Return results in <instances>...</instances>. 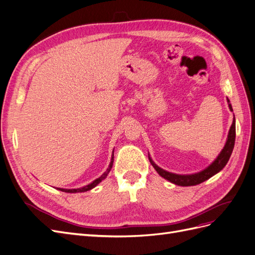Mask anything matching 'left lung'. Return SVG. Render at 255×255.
Instances as JSON below:
<instances>
[{
  "mask_svg": "<svg viewBox=\"0 0 255 255\" xmlns=\"http://www.w3.org/2000/svg\"><path fill=\"white\" fill-rule=\"evenodd\" d=\"M228 102H229V107H230V111L233 112L232 109V105L230 104V101L228 99ZM236 130H235V118L233 120L232 126L230 128L229 130V135H228V139L227 142L223 146L222 151L220 152V154L218 155V157L216 158L213 163L208 166L207 168H205L204 170L200 171L198 173L195 174H175V173H171V172H168L164 169L159 168L154 161L151 159V157L149 156L150 159V163L152 164V166L154 167V169L157 171V173L163 176L164 179L168 180L169 182H171L175 185H179V186H194V185H198L200 183H202L206 180L210 179L213 175H215L216 173H218L221 169L225 168V166L227 165V163L230 159L231 154H232V151L234 149V143H235V134Z\"/></svg>",
  "mask_w": 255,
  "mask_h": 255,
  "instance_id": "8db88e82",
  "label": "left lung"
}]
</instances>
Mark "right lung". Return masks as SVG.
I'll return each instance as SVG.
<instances>
[{"mask_svg": "<svg viewBox=\"0 0 255 255\" xmlns=\"http://www.w3.org/2000/svg\"><path fill=\"white\" fill-rule=\"evenodd\" d=\"M113 163H114V153H113V156H112V160H111V164H110V167H109V169H107L106 170V172H104L101 176L99 177V179H97V180H95L94 182L92 183H90V184H88V185H86V186H84V187H81V188H76V189H65V188H57V189H59V190H61V191H65V192H71V194H74V192H84V191H87V190H90V189H92L94 187H96L97 185L101 182V181H103L105 177L107 176V174H109V172L111 171V169H112V167H113Z\"/></svg>", "mask_w": 255, "mask_h": 255, "instance_id": "add662e5", "label": "right lung"}]
</instances>
